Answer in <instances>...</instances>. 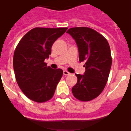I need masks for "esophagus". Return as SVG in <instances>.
<instances>
[{
	"label": "esophagus",
	"instance_id": "1",
	"mask_svg": "<svg viewBox=\"0 0 131 131\" xmlns=\"http://www.w3.org/2000/svg\"><path fill=\"white\" fill-rule=\"evenodd\" d=\"M69 74H70V73L69 72H68V71H66V70L63 71V75H65V76H67V75H69Z\"/></svg>",
	"mask_w": 131,
	"mask_h": 131
}]
</instances>
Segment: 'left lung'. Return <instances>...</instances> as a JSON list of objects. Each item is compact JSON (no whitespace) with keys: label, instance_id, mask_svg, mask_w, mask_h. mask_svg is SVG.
<instances>
[{"label":"left lung","instance_id":"obj_1","mask_svg":"<svg viewBox=\"0 0 131 131\" xmlns=\"http://www.w3.org/2000/svg\"><path fill=\"white\" fill-rule=\"evenodd\" d=\"M67 33L76 41L80 62H85V72L76 74L78 80L72 92L78 100L90 101L101 94L107 83L112 63L110 46L102 35L90 28L74 27Z\"/></svg>","mask_w":131,"mask_h":131}]
</instances>
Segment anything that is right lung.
Listing matches in <instances>:
<instances>
[{
  "label": "right lung",
  "mask_w": 131,
  "mask_h": 131,
  "mask_svg": "<svg viewBox=\"0 0 131 131\" xmlns=\"http://www.w3.org/2000/svg\"><path fill=\"white\" fill-rule=\"evenodd\" d=\"M68 28H34L24 35L14 54L16 81L22 92L37 102L50 100L62 77L63 70H54L44 62L53 43Z\"/></svg>",
  "instance_id": "right-lung-1"
}]
</instances>
